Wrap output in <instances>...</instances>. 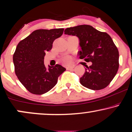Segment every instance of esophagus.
<instances>
[{
  "label": "esophagus",
  "instance_id": "1",
  "mask_svg": "<svg viewBox=\"0 0 132 132\" xmlns=\"http://www.w3.org/2000/svg\"><path fill=\"white\" fill-rule=\"evenodd\" d=\"M74 68V66H68L66 67V69L68 70H72Z\"/></svg>",
  "mask_w": 132,
  "mask_h": 132
}]
</instances>
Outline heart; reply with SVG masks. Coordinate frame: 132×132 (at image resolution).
Masks as SVG:
<instances>
[{
  "instance_id": "1",
  "label": "heart",
  "mask_w": 132,
  "mask_h": 132,
  "mask_svg": "<svg viewBox=\"0 0 132 132\" xmlns=\"http://www.w3.org/2000/svg\"><path fill=\"white\" fill-rule=\"evenodd\" d=\"M69 61H70V59H69V58L66 57V58H65L64 59V63H69Z\"/></svg>"
}]
</instances>
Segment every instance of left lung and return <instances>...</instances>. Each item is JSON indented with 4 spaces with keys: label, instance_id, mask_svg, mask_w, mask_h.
<instances>
[{
    "label": "left lung",
    "instance_id": "8db88e82",
    "mask_svg": "<svg viewBox=\"0 0 132 132\" xmlns=\"http://www.w3.org/2000/svg\"><path fill=\"white\" fill-rule=\"evenodd\" d=\"M64 34L79 39L80 59L92 63L87 66L80 82L93 90L106 87L119 68V52L109 35L89 25H80L65 29Z\"/></svg>",
    "mask_w": 132,
    "mask_h": 132
}]
</instances>
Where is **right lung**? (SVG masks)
<instances>
[{
    "label": "right lung",
    "mask_w": 132,
    "mask_h": 132,
    "mask_svg": "<svg viewBox=\"0 0 132 132\" xmlns=\"http://www.w3.org/2000/svg\"><path fill=\"white\" fill-rule=\"evenodd\" d=\"M64 29H39L18 43L13 55L15 74L29 92L41 95L55 86L58 78L66 68L44 64L46 52L51 51L55 39L63 35Z\"/></svg>",
    "instance_id": "add662e5"
}]
</instances>
